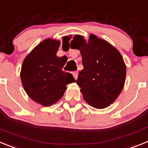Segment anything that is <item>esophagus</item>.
Wrapping results in <instances>:
<instances>
[{
  "mask_svg": "<svg viewBox=\"0 0 148 148\" xmlns=\"http://www.w3.org/2000/svg\"><path fill=\"white\" fill-rule=\"evenodd\" d=\"M73 76H74V77L75 78V79H77V77H78V71H74V72H73Z\"/></svg>",
  "mask_w": 148,
  "mask_h": 148,
  "instance_id": "34e87169",
  "label": "esophagus"
}]
</instances>
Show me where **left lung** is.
Listing matches in <instances>:
<instances>
[{
  "mask_svg": "<svg viewBox=\"0 0 148 148\" xmlns=\"http://www.w3.org/2000/svg\"><path fill=\"white\" fill-rule=\"evenodd\" d=\"M80 51L83 69L77 83L83 98L97 109L110 106L124 88L126 65L119 51L106 41L90 35L86 43L83 36L76 35L71 46Z\"/></svg>",
  "mask_w": 148,
  "mask_h": 148,
  "instance_id": "left-lung-1",
  "label": "left lung"
}]
</instances>
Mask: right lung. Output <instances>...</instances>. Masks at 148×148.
Returning a JSON list of instances; mask_svg holds the SVG:
<instances>
[{
	"label": "right lung",
	"instance_id": "add662e5",
	"mask_svg": "<svg viewBox=\"0 0 148 148\" xmlns=\"http://www.w3.org/2000/svg\"><path fill=\"white\" fill-rule=\"evenodd\" d=\"M65 36L62 43L69 44ZM60 42L47 38L29 53L23 62L21 79L25 92L32 100L49 106L60 100L69 83L75 82L73 75L62 71L66 56H56Z\"/></svg>",
	"mask_w": 148,
	"mask_h": 148
}]
</instances>
